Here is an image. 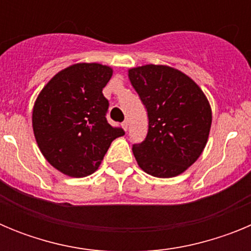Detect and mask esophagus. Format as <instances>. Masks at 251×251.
<instances>
[{
  "instance_id": "obj_1",
  "label": "esophagus",
  "mask_w": 251,
  "mask_h": 251,
  "mask_svg": "<svg viewBox=\"0 0 251 251\" xmlns=\"http://www.w3.org/2000/svg\"><path fill=\"white\" fill-rule=\"evenodd\" d=\"M122 127H123V129L127 132V130H128V122L127 121L123 122V123H122Z\"/></svg>"
}]
</instances>
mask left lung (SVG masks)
I'll return each mask as SVG.
<instances>
[{
    "label": "left lung",
    "mask_w": 251,
    "mask_h": 251,
    "mask_svg": "<svg viewBox=\"0 0 251 251\" xmlns=\"http://www.w3.org/2000/svg\"><path fill=\"white\" fill-rule=\"evenodd\" d=\"M128 77L148 114V133L133 154L146 174L171 178L183 174L201 156L212 122L201 88L185 73L167 65H143Z\"/></svg>",
    "instance_id": "left-lung-1"
}]
</instances>
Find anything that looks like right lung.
<instances>
[{
  "label": "right lung",
  "instance_id": "right-lung-1",
  "mask_svg": "<svg viewBox=\"0 0 251 251\" xmlns=\"http://www.w3.org/2000/svg\"><path fill=\"white\" fill-rule=\"evenodd\" d=\"M113 69L77 63L51 77L37 95L32 129L46 161L69 177H86L100 166L110 143L124 136L105 114L109 103L101 90Z\"/></svg>",
  "mask_w": 251,
  "mask_h": 251
}]
</instances>
